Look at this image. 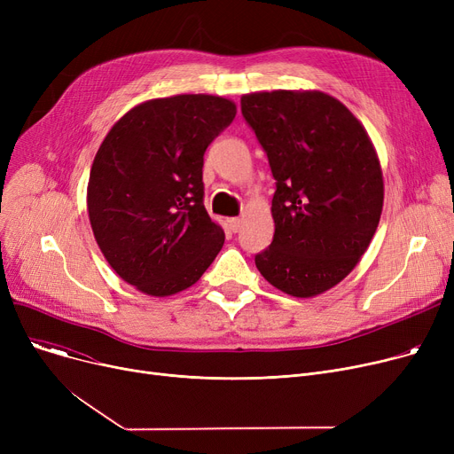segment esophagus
Returning <instances> with one entry per match:
<instances>
[{"label": "esophagus", "instance_id": "34e87169", "mask_svg": "<svg viewBox=\"0 0 454 454\" xmlns=\"http://www.w3.org/2000/svg\"><path fill=\"white\" fill-rule=\"evenodd\" d=\"M228 226H230V230L235 233V231H239L241 230V226H243V219H239V217H231V219H228Z\"/></svg>", "mask_w": 454, "mask_h": 454}]
</instances>
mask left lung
Listing matches in <instances>:
<instances>
[{
	"label": "left lung",
	"mask_w": 454,
	"mask_h": 454,
	"mask_svg": "<svg viewBox=\"0 0 454 454\" xmlns=\"http://www.w3.org/2000/svg\"><path fill=\"white\" fill-rule=\"evenodd\" d=\"M241 110L276 180L274 239L255 267L285 294L318 296L373 239L385 200L377 151L359 119L320 90L247 93Z\"/></svg>",
	"instance_id": "obj_1"
}]
</instances>
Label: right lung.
Here are the masks:
<instances>
[{
	"label": "right lung",
	"instance_id": "add662e5",
	"mask_svg": "<svg viewBox=\"0 0 454 454\" xmlns=\"http://www.w3.org/2000/svg\"><path fill=\"white\" fill-rule=\"evenodd\" d=\"M237 114L221 95L149 99L117 119L93 158L88 217L108 265L139 293L165 298L195 285L224 245L204 207L209 143Z\"/></svg>",
	"mask_w": 454,
	"mask_h": 454
}]
</instances>
